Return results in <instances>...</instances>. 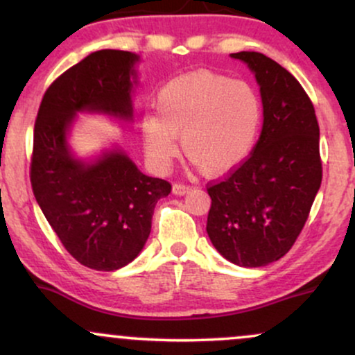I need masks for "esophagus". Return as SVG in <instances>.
Returning a JSON list of instances; mask_svg holds the SVG:
<instances>
[{
	"instance_id": "1",
	"label": "esophagus",
	"mask_w": 355,
	"mask_h": 355,
	"mask_svg": "<svg viewBox=\"0 0 355 355\" xmlns=\"http://www.w3.org/2000/svg\"><path fill=\"white\" fill-rule=\"evenodd\" d=\"M172 191L175 195H187L190 191L189 185H183V183H173Z\"/></svg>"
}]
</instances>
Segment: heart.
Returning <instances> with one entry per match:
<instances>
[{
    "instance_id": "1",
    "label": "heart",
    "mask_w": 355,
    "mask_h": 355,
    "mask_svg": "<svg viewBox=\"0 0 355 355\" xmlns=\"http://www.w3.org/2000/svg\"><path fill=\"white\" fill-rule=\"evenodd\" d=\"M155 112L140 125L150 162L168 166L180 138L185 157L207 175L242 164L262 123V101L250 85L205 70L170 80L158 92Z\"/></svg>"
}]
</instances>
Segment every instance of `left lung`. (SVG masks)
Instances as JSON below:
<instances>
[{
    "label": "left lung",
    "instance_id": "8db88e82",
    "mask_svg": "<svg viewBox=\"0 0 355 355\" xmlns=\"http://www.w3.org/2000/svg\"><path fill=\"white\" fill-rule=\"evenodd\" d=\"M260 87L263 125L254 152L210 185L207 234L239 267H266L294 245L320 189L319 123L292 73L257 51L232 53Z\"/></svg>",
    "mask_w": 355,
    "mask_h": 355
}]
</instances>
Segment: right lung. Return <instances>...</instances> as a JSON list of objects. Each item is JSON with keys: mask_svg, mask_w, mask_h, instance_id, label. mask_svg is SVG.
Here are the masks:
<instances>
[{"mask_svg": "<svg viewBox=\"0 0 355 355\" xmlns=\"http://www.w3.org/2000/svg\"><path fill=\"white\" fill-rule=\"evenodd\" d=\"M138 61L132 51L92 53L53 81L36 116L35 198L64 248L95 270H118L137 259L155 205L172 190L168 182L141 173L118 145L93 158L76 157L70 145L78 113L132 123Z\"/></svg>", "mask_w": 355, "mask_h": 355, "instance_id": "right-lung-1", "label": "right lung"}]
</instances>
